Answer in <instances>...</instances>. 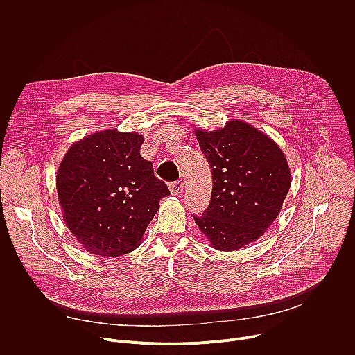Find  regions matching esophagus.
Returning <instances> with one entry per match:
<instances>
[{
	"mask_svg": "<svg viewBox=\"0 0 355 355\" xmlns=\"http://www.w3.org/2000/svg\"><path fill=\"white\" fill-rule=\"evenodd\" d=\"M184 189V182L181 181V180H178V181H173L171 184H170V191H171V193H174V195H178V193H181V191Z\"/></svg>",
	"mask_w": 355,
	"mask_h": 355,
	"instance_id": "esophagus-1",
	"label": "esophagus"
}]
</instances>
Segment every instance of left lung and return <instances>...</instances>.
<instances>
[{
    "label": "left lung",
    "instance_id": "1",
    "mask_svg": "<svg viewBox=\"0 0 355 355\" xmlns=\"http://www.w3.org/2000/svg\"><path fill=\"white\" fill-rule=\"evenodd\" d=\"M196 139L211 167L212 196L193 220L216 250H239L277 219L291 187L288 163L274 140L240 121L196 130Z\"/></svg>",
    "mask_w": 355,
    "mask_h": 355
}]
</instances>
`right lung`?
<instances>
[{"instance_id": "right-lung-1", "label": "right lung", "mask_w": 355, "mask_h": 355, "mask_svg": "<svg viewBox=\"0 0 355 355\" xmlns=\"http://www.w3.org/2000/svg\"><path fill=\"white\" fill-rule=\"evenodd\" d=\"M143 136L115 129L73 144L56 178L67 227L95 256L119 257L133 251L170 195L140 156Z\"/></svg>"}]
</instances>
